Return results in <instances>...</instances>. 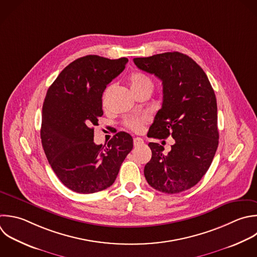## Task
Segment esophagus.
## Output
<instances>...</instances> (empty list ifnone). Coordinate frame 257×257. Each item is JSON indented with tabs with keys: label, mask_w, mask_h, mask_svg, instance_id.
<instances>
[{
	"label": "esophagus",
	"mask_w": 257,
	"mask_h": 257,
	"mask_svg": "<svg viewBox=\"0 0 257 257\" xmlns=\"http://www.w3.org/2000/svg\"><path fill=\"white\" fill-rule=\"evenodd\" d=\"M142 145H144V141L141 138H135L134 139V146L135 147H140Z\"/></svg>",
	"instance_id": "34e87169"
}]
</instances>
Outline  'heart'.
I'll return each instance as SVG.
<instances>
[{
  "label": "heart",
  "mask_w": 257,
  "mask_h": 257,
  "mask_svg": "<svg viewBox=\"0 0 257 257\" xmlns=\"http://www.w3.org/2000/svg\"><path fill=\"white\" fill-rule=\"evenodd\" d=\"M130 84L134 92H137L139 90L145 89V88H152L153 89V81L152 79L142 72H134L131 74L130 78ZM147 121V117H130L125 120V125L131 131H134L136 133H140L143 131L144 125Z\"/></svg>",
  "instance_id": "obj_1"
}]
</instances>
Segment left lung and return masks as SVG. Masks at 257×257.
<instances>
[{
  "label": "left lung",
  "instance_id": "obj_1",
  "mask_svg": "<svg viewBox=\"0 0 257 257\" xmlns=\"http://www.w3.org/2000/svg\"><path fill=\"white\" fill-rule=\"evenodd\" d=\"M134 62L163 84V103L150 137L162 140L171 136L175 140L167 155L160 144H149L152 159L145 166L146 180L160 192L181 193L202 179L218 148L214 90L203 69L183 53L166 52L134 58Z\"/></svg>",
  "mask_w": 257,
  "mask_h": 257
}]
</instances>
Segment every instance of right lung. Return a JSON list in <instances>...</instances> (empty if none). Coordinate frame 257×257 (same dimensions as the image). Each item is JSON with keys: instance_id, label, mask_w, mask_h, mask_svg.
Here are the masks:
<instances>
[{"instance_id": "1", "label": "right lung", "mask_w": 257, "mask_h": 257, "mask_svg": "<svg viewBox=\"0 0 257 257\" xmlns=\"http://www.w3.org/2000/svg\"><path fill=\"white\" fill-rule=\"evenodd\" d=\"M127 62L124 57L87 55L67 65L48 88L42 107V146L58 179L74 192L91 194L110 187L133 150V138L124 132L105 148L93 142V125L103 114L102 93Z\"/></svg>"}]
</instances>
